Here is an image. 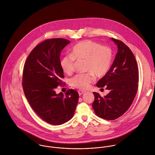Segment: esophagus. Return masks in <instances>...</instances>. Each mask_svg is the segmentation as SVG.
<instances>
[{"instance_id": "esophagus-1", "label": "esophagus", "mask_w": 155, "mask_h": 155, "mask_svg": "<svg viewBox=\"0 0 155 155\" xmlns=\"http://www.w3.org/2000/svg\"><path fill=\"white\" fill-rule=\"evenodd\" d=\"M78 93L80 96H81V95H82L83 93H85V91H81V90H80V91H78Z\"/></svg>"}]
</instances>
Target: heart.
<instances>
[{
  "mask_svg": "<svg viewBox=\"0 0 155 155\" xmlns=\"http://www.w3.org/2000/svg\"><path fill=\"white\" fill-rule=\"evenodd\" d=\"M86 60V71L88 74H77L70 80L72 86L86 89L94 80V75L97 77L105 75L110 67L112 60L111 49L106 46H101L91 40H84L75 44L71 50L70 55L64 56L61 61L63 71L71 74L74 70L75 60Z\"/></svg>",
  "mask_w": 155,
  "mask_h": 155,
  "instance_id": "1",
  "label": "heart"
}]
</instances>
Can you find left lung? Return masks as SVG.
Listing matches in <instances>:
<instances>
[{"instance_id":"8db88e82","label":"left lung","mask_w":155,"mask_h":155,"mask_svg":"<svg viewBox=\"0 0 155 155\" xmlns=\"http://www.w3.org/2000/svg\"><path fill=\"white\" fill-rule=\"evenodd\" d=\"M117 46V53L110 70L99 80L98 87L106 86L110 92L103 97L93 92L92 107L96 116L115 120L129 109L138 90V70L135 56L123 42L111 38Z\"/></svg>"}]
</instances>
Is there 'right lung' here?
<instances>
[{"mask_svg":"<svg viewBox=\"0 0 155 155\" xmlns=\"http://www.w3.org/2000/svg\"><path fill=\"white\" fill-rule=\"evenodd\" d=\"M71 42L63 38L47 39L36 46L25 63L23 88L31 108L45 122L60 125L71 120L79 94L73 89L64 95L55 89L63 84L60 55Z\"/></svg>","mask_w":155,"mask_h":155,"instance_id":"obj_1","label":"right lung"}]
</instances>
